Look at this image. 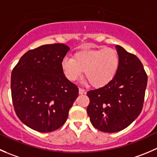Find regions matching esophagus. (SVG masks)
<instances>
[{"instance_id": "obj_1", "label": "esophagus", "mask_w": 157, "mask_h": 157, "mask_svg": "<svg viewBox=\"0 0 157 157\" xmlns=\"http://www.w3.org/2000/svg\"><path fill=\"white\" fill-rule=\"evenodd\" d=\"M79 94H86V90L83 89H82V88H79Z\"/></svg>"}]
</instances>
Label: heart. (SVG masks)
Instances as JSON below:
<instances>
[{
  "label": "heart",
  "instance_id": "heart-1",
  "mask_svg": "<svg viewBox=\"0 0 157 157\" xmlns=\"http://www.w3.org/2000/svg\"><path fill=\"white\" fill-rule=\"evenodd\" d=\"M120 66V57L112 48H101L77 52L74 58L65 57L61 67L65 77L71 82L82 77L83 71L92 86H105L117 74Z\"/></svg>",
  "mask_w": 157,
  "mask_h": 157
}]
</instances>
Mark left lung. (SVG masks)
Masks as SVG:
<instances>
[{"label":"left lung","instance_id":"left-lung-1","mask_svg":"<svg viewBox=\"0 0 157 157\" xmlns=\"http://www.w3.org/2000/svg\"><path fill=\"white\" fill-rule=\"evenodd\" d=\"M120 66L109 83L86 95V112L97 130L114 133L127 128L138 117L144 106L147 75L136 55L117 45Z\"/></svg>","mask_w":157,"mask_h":157}]
</instances>
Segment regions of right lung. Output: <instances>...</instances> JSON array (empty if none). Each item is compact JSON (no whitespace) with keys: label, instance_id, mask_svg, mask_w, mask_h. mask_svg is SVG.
Instances as JSON below:
<instances>
[{"label":"right lung","instance_id":"right-lung-1","mask_svg":"<svg viewBox=\"0 0 157 157\" xmlns=\"http://www.w3.org/2000/svg\"><path fill=\"white\" fill-rule=\"evenodd\" d=\"M69 50L63 44L42 45L25 53L12 71L15 113L33 130L48 133L60 128L78 97V87L67 79L61 67Z\"/></svg>","mask_w":157,"mask_h":157}]
</instances>
